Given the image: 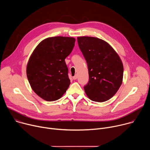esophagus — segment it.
Instances as JSON below:
<instances>
[{
    "label": "esophagus",
    "mask_w": 150,
    "mask_h": 150,
    "mask_svg": "<svg viewBox=\"0 0 150 150\" xmlns=\"http://www.w3.org/2000/svg\"><path fill=\"white\" fill-rule=\"evenodd\" d=\"M77 78H78V75H75V76H73V79H74V80L76 79H77Z\"/></svg>",
    "instance_id": "esophagus-1"
}]
</instances>
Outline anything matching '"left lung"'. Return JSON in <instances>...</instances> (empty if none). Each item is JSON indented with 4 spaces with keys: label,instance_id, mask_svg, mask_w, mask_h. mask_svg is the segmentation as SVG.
Wrapping results in <instances>:
<instances>
[{
    "label": "left lung",
    "instance_id": "left-lung-1",
    "mask_svg": "<svg viewBox=\"0 0 150 150\" xmlns=\"http://www.w3.org/2000/svg\"><path fill=\"white\" fill-rule=\"evenodd\" d=\"M77 40L88 69L89 81L83 87L85 93L97 102L110 99L123 81V66L119 56L108 42L98 38L83 36Z\"/></svg>",
    "mask_w": 150,
    "mask_h": 150
}]
</instances>
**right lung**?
Listing matches in <instances>:
<instances>
[{
    "instance_id": "obj_1",
    "label": "right lung",
    "mask_w": 150,
    "mask_h": 150,
    "mask_svg": "<svg viewBox=\"0 0 150 150\" xmlns=\"http://www.w3.org/2000/svg\"><path fill=\"white\" fill-rule=\"evenodd\" d=\"M73 37L57 36L41 41L28 60L27 76L34 93L48 101L65 93L71 83L65 59L75 46Z\"/></svg>"
}]
</instances>
